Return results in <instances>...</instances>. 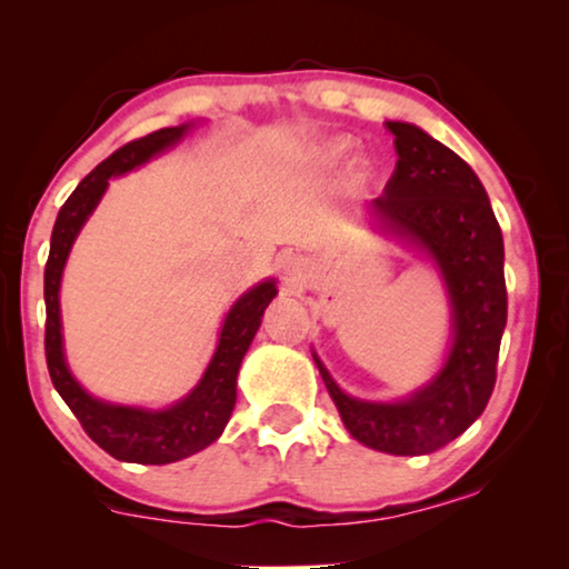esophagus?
Here are the masks:
<instances>
[{
    "label": "esophagus",
    "mask_w": 569,
    "mask_h": 569,
    "mask_svg": "<svg viewBox=\"0 0 569 569\" xmlns=\"http://www.w3.org/2000/svg\"><path fill=\"white\" fill-rule=\"evenodd\" d=\"M292 282H300V274H302V267H300V261H292Z\"/></svg>",
    "instance_id": "34e87169"
}]
</instances>
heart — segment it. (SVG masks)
<instances>
[{
	"instance_id": "obj_1",
	"label": "heart",
	"mask_w": 569,
	"mask_h": 569,
	"mask_svg": "<svg viewBox=\"0 0 569 569\" xmlns=\"http://www.w3.org/2000/svg\"><path fill=\"white\" fill-rule=\"evenodd\" d=\"M347 152H349V142H347V139H337V142H331L329 147H326V158H331V160L345 158Z\"/></svg>"
}]
</instances>
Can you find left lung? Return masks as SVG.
Masks as SVG:
<instances>
[{
    "label": "left lung",
    "mask_w": 569,
    "mask_h": 569,
    "mask_svg": "<svg viewBox=\"0 0 569 569\" xmlns=\"http://www.w3.org/2000/svg\"><path fill=\"white\" fill-rule=\"evenodd\" d=\"M396 160L370 212L438 261L453 306V347L430 386L401 403L357 401L318 370L355 440L391 456L435 453L485 411L497 380L505 321V248L477 173L453 150L411 123L388 121Z\"/></svg>",
    "instance_id": "8db88e82"
}]
</instances>
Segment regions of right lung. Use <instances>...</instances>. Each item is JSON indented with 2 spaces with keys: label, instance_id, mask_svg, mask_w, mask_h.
I'll use <instances>...</instances> for the list:
<instances>
[{
  "label": "right lung",
  "instance_id": "add662e5",
  "mask_svg": "<svg viewBox=\"0 0 569 569\" xmlns=\"http://www.w3.org/2000/svg\"><path fill=\"white\" fill-rule=\"evenodd\" d=\"M186 129L189 127L158 129L152 134L134 139V142H127L111 158L100 162L90 176H84L80 186L72 191V197L59 209L57 224H53L51 232L49 261H46V365H49L51 383L61 399L67 401V407L72 409L88 438L98 442L106 453L129 463H173L199 453L209 442L220 438L232 415V407H236V380L240 362H243V355L251 347L256 331H259L263 310L277 295L274 282H261L232 306L228 318H224L220 345H217V352L201 383L170 409L144 411L103 403L84 393L77 386L72 372L67 370L64 352H61L59 282L69 248H72L77 232L96 209L100 197H103L108 178L142 166L152 154L176 144Z\"/></svg>",
  "mask_w": 569,
  "mask_h": 569
}]
</instances>
